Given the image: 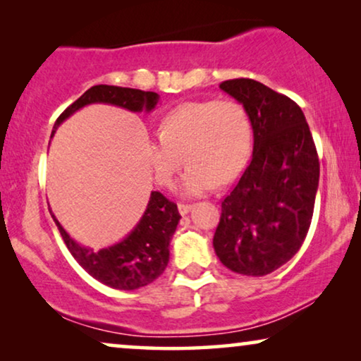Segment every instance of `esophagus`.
<instances>
[{
    "instance_id": "esophagus-1",
    "label": "esophagus",
    "mask_w": 361,
    "mask_h": 361,
    "mask_svg": "<svg viewBox=\"0 0 361 361\" xmlns=\"http://www.w3.org/2000/svg\"><path fill=\"white\" fill-rule=\"evenodd\" d=\"M177 209H179V214L180 215H187L190 212L192 205H189V204H179V205H177Z\"/></svg>"
}]
</instances>
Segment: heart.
<instances>
[{
  "label": "heart",
  "mask_w": 361,
  "mask_h": 361,
  "mask_svg": "<svg viewBox=\"0 0 361 361\" xmlns=\"http://www.w3.org/2000/svg\"><path fill=\"white\" fill-rule=\"evenodd\" d=\"M253 145L248 113L235 100L190 102L161 120L159 137L147 142V162L157 184L171 187L185 161V195H202L245 169Z\"/></svg>",
  "instance_id": "obj_1"
}]
</instances>
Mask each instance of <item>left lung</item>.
I'll list each match as a JSON object with an SVG mask.
<instances>
[{
    "mask_svg": "<svg viewBox=\"0 0 361 361\" xmlns=\"http://www.w3.org/2000/svg\"><path fill=\"white\" fill-rule=\"evenodd\" d=\"M220 88L240 102L253 128V157L221 202L214 235L219 259L233 273L266 276L293 258L312 221L319 156L298 103L253 78Z\"/></svg>",
    "mask_w": 361,
    "mask_h": 361,
    "instance_id": "1",
    "label": "left lung"
}]
</instances>
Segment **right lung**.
Returning <instances> with one entry per match:
<instances>
[{
  "label": "right lung",
  "instance_id": "add662e5",
  "mask_svg": "<svg viewBox=\"0 0 361 361\" xmlns=\"http://www.w3.org/2000/svg\"><path fill=\"white\" fill-rule=\"evenodd\" d=\"M157 102L159 95L154 92L115 85H95L88 88L78 100L62 111L54 125L52 135L63 120H67L82 106L92 103H108L136 113L154 110ZM52 219L68 251L92 278L113 289L135 290L151 284L164 273L169 263V243L180 215L174 202L166 199L161 192H151L145 215L141 216L135 230L120 243L98 251L78 245L62 228L56 215H52Z\"/></svg>",
  "mask_w": 361,
  "mask_h": 361
}]
</instances>
